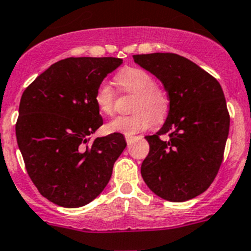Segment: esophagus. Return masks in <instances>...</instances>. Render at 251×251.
<instances>
[{"label": "esophagus", "mask_w": 251, "mask_h": 251, "mask_svg": "<svg viewBox=\"0 0 251 251\" xmlns=\"http://www.w3.org/2000/svg\"><path fill=\"white\" fill-rule=\"evenodd\" d=\"M125 138H126V142L131 143V141L133 140V136H131V135H125Z\"/></svg>", "instance_id": "1"}]
</instances>
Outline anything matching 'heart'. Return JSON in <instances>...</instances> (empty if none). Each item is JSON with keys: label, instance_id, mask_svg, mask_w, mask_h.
<instances>
[{"label": "heart", "instance_id": "1", "mask_svg": "<svg viewBox=\"0 0 251 251\" xmlns=\"http://www.w3.org/2000/svg\"><path fill=\"white\" fill-rule=\"evenodd\" d=\"M116 82L126 93L135 94L132 110L128 116H118L108 124V130L125 135L145 131L152 127L155 120H162L169 110V97L163 87L154 83L148 71L138 67H128L116 75ZM97 106L105 115L114 113L115 92L106 82L98 86L94 96Z\"/></svg>", "mask_w": 251, "mask_h": 251}]
</instances>
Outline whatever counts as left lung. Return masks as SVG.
<instances>
[{
  "label": "left lung",
  "instance_id": "obj_1",
  "mask_svg": "<svg viewBox=\"0 0 251 251\" xmlns=\"http://www.w3.org/2000/svg\"><path fill=\"white\" fill-rule=\"evenodd\" d=\"M133 60L162 82L169 97L163 127L145 137L150 153L141 165L143 180L167 201L196 198L212 184L223 160L230 118L222 87L176 53L133 55ZM163 134L170 138L162 140Z\"/></svg>",
  "mask_w": 251,
  "mask_h": 251
}]
</instances>
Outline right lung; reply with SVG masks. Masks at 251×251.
I'll list each match as a JSON object with an SVG mask.
<instances>
[{
  "label": "right lung",
  "instance_id": "obj_1",
  "mask_svg": "<svg viewBox=\"0 0 251 251\" xmlns=\"http://www.w3.org/2000/svg\"><path fill=\"white\" fill-rule=\"evenodd\" d=\"M123 64L118 57H69L51 65L23 92L17 143L39 193L67 208L93 201L108 185L126 147L123 133L89 142L103 119L94 96Z\"/></svg>",
  "mask_w": 251,
  "mask_h": 251
}]
</instances>
